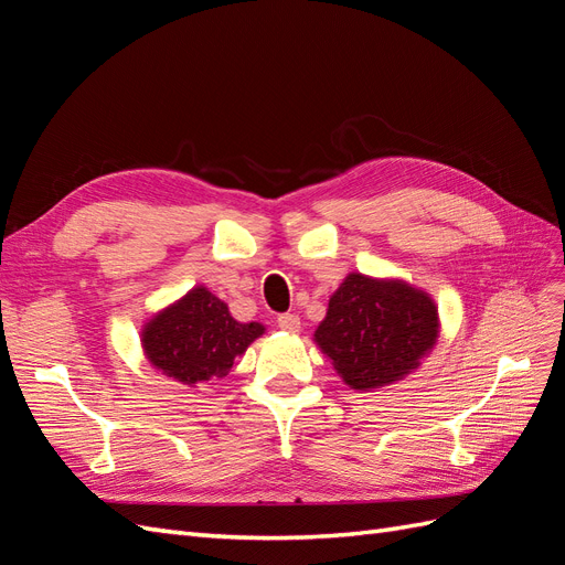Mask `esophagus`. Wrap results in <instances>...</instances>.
<instances>
[{"label":"esophagus","mask_w":565,"mask_h":565,"mask_svg":"<svg viewBox=\"0 0 565 565\" xmlns=\"http://www.w3.org/2000/svg\"><path fill=\"white\" fill-rule=\"evenodd\" d=\"M276 322L280 330H287V332H299V328H301V320L295 313H280Z\"/></svg>","instance_id":"esophagus-1"}]
</instances>
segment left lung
Listing matches in <instances>:
<instances>
[{
	"label": "left lung",
	"mask_w": 565,
	"mask_h": 565,
	"mask_svg": "<svg viewBox=\"0 0 565 565\" xmlns=\"http://www.w3.org/2000/svg\"><path fill=\"white\" fill-rule=\"evenodd\" d=\"M438 337V309L429 295L401 280L351 273L330 299L316 341L351 388L403 380Z\"/></svg>",
	"instance_id": "obj_1"
}]
</instances>
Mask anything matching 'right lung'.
I'll list each match as a JSON object with an SVG mask.
<instances>
[{
  "mask_svg": "<svg viewBox=\"0 0 565 565\" xmlns=\"http://www.w3.org/2000/svg\"><path fill=\"white\" fill-rule=\"evenodd\" d=\"M259 322H237L207 287H195L152 318L141 334L148 361L188 386L226 377L256 337Z\"/></svg>",
  "mask_w": 565,
  "mask_h": 565,
  "instance_id": "obj_1",
  "label": "right lung"
}]
</instances>
